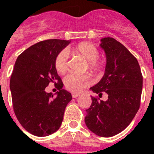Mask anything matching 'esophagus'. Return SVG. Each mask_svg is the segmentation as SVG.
<instances>
[{"instance_id":"1","label":"esophagus","mask_w":154,"mask_h":154,"mask_svg":"<svg viewBox=\"0 0 154 154\" xmlns=\"http://www.w3.org/2000/svg\"><path fill=\"white\" fill-rule=\"evenodd\" d=\"M79 96H80V93H76V92H72V98H77Z\"/></svg>"}]
</instances>
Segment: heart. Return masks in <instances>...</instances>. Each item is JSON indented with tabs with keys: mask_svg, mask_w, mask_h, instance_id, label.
<instances>
[{
	"mask_svg": "<svg viewBox=\"0 0 154 154\" xmlns=\"http://www.w3.org/2000/svg\"><path fill=\"white\" fill-rule=\"evenodd\" d=\"M72 53L87 61L88 67L92 71H96L100 66L98 59L99 51L93 45L89 42H82L73 48ZM69 65V55L65 51H62L57 55L55 60V68L59 74H64ZM91 84V79L88 75H77L71 73L64 79L65 88L72 92H81Z\"/></svg>",
	"mask_w": 154,
	"mask_h": 154,
	"instance_id": "heart-1",
	"label": "heart"
}]
</instances>
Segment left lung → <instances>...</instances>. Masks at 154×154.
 Here are the masks:
<instances>
[{"label": "left lung", "instance_id": "1", "mask_svg": "<svg viewBox=\"0 0 154 154\" xmlns=\"http://www.w3.org/2000/svg\"><path fill=\"white\" fill-rule=\"evenodd\" d=\"M99 46L104 50L106 65L102 79L91 87L93 92L108 95L106 101L92 97L85 123L90 131L103 137L124 130L137 114L143 89V76L137 58L112 38H103Z\"/></svg>", "mask_w": 154, "mask_h": 154}]
</instances>
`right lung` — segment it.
<instances>
[{"mask_svg":"<svg viewBox=\"0 0 154 154\" xmlns=\"http://www.w3.org/2000/svg\"><path fill=\"white\" fill-rule=\"evenodd\" d=\"M70 41L49 39L24 50L17 57L10 80L14 113L21 126L37 137L51 135L60 128L70 92L55 68L57 55ZM49 82L57 84L55 97L44 89Z\"/></svg>","mask_w":154,"mask_h":154,"instance_id":"right-lung-1","label":"right lung"}]
</instances>
